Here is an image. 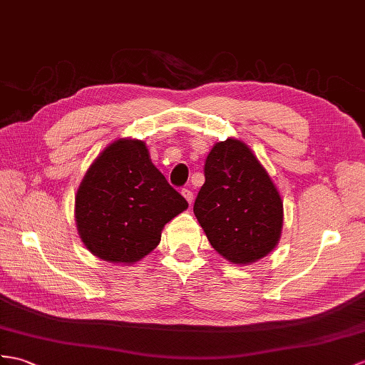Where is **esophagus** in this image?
I'll use <instances>...</instances> for the list:
<instances>
[{
    "label": "esophagus",
    "mask_w": 365,
    "mask_h": 365,
    "mask_svg": "<svg viewBox=\"0 0 365 365\" xmlns=\"http://www.w3.org/2000/svg\"><path fill=\"white\" fill-rule=\"evenodd\" d=\"M181 193H182V197H184L185 200H187V202H189V204H192V202H193V192H192L190 189H182V190H181Z\"/></svg>",
    "instance_id": "1"
}]
</instances>
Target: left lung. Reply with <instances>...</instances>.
<instances>
[{
    "mask_svg": "<svg viewBox=\"0 0 365 365\" xmlns=\"http://www.w3.org/2000/svg\"><path fill=\"white\" fill-rule=\"evenodd\" d=\"M193 213L220 255L247 264L279 243L283 201L268 172L238 139L217 142L204 164Z\"/></svg>",
    "mask_w": 365,
    "mask_h": 365,
    "instance_id": "8db88e82",
    "label": "left lung"
}]
</instances>
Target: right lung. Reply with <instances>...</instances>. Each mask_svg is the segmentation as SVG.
<instances>
[{
	"label": "right lung",
	"instance_id": "right-lung-1",
	"mask_svg": "<svg viewBox=\"0 0 365 365\" xmlns=\"http://www.w3.org/2000/svg\"><path fill=\"white\" fill-rule=\"evenodd\" d=\"M189 207L150 159L145 142L118 139L88 168L76 195V223L86 250L111 263H135L161 230Z\"/></svg>",
	"mask_w": 365,
	"mask_h": 365
}]
</instances>
